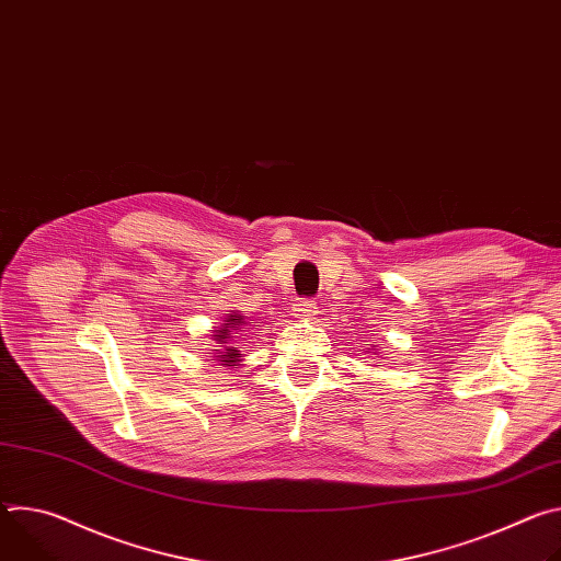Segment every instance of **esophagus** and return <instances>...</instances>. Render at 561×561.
<instances>
[{
	"mask_svg": "<svg viewBox=\"0 0 561 561\" xmlns=\"http://www.w3.org/2000/svg\"><path fill=\"white\" fill-rule=\"evenodd\" d=\"M293 310H295V314H299L304 319H310V317L317 314V304L312 299H308V297H301V299H297Z\"/></svg>",
	"mask_w": 561,
	"mask_h": 561,
	"instance_id": "1",
	"label": "esophagus"
}]
</instances>
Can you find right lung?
Instances as JSON below:
<instances>
[{"mask_svg":"<svg viewBox=\"0 0 561 561\" xmlns=\"http://www.w3.org/2000/svg\"><path fill=\"white\" fill-rule=\"evenodd\" d=\"M244 324V317H239V314H228V319H226V324L221 327V331L217 333V335H213L219 344H226V340H228V335L232 333V331H237L239 327ZM239 357V351H234V348H226V355H219V362H226L228 366H237L234 362H239L237 359Z\"/></svg>","mask_w":561,"mask_h":561,"instance_id":"1","label":"right lung"}]
</instances>
